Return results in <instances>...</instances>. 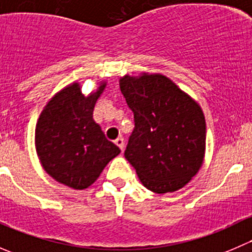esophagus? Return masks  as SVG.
I'll use <instances>...</instances> for the list:
<instances>
[{"label":"esophagus","mask_w":252,"mask_h":252,"mask_svg":"<svg viewBox=\"0 0 252 252\" xmlns=\"http://www.w3.org/2000/svg\"><path fill=\"white\" fill-rule=\"evenodd\" d=\"M114 144H116L117 146H118L119 149L122 150V151H123V150H124V139L122 138V136H119V138H117L116 140H114Z\"/></svg>","instance_id":"obj_1"}]
</instances>
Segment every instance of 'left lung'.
Listing matches in <instances>:
<instances>
[{"label":"left lung","mask_w":252,"mask_h":252,"mask_svg":"<svg viewBox=\"0 0 252 252\" xmlns=\"http://www.w3.org/2000/svg\"><path fill=\"white\" fill-rule=\"evenodd\" d=\"M119 85L135 124L124 157L151 191L183 188L204 161L206 122L200 106L164 75H126Z\"/></svg>","instance_id":"1"}]
</instances>
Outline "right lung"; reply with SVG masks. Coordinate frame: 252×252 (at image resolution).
I'll list each match as a JSON object with an SVG mask.
<instances>
[{
  "instance_id": "obj_1",
  "label": "right lung",
  "mask_w": 252,
  "mask_h": 252,
  "mask_svg": "<svg viewBox=\"0 0 252 252\" xmlns=\"http://www.w3.org/2000/svg\"><path fill=\"white\" fill-rule=\"evenodd\" d=\"M105 86L88 97L79 84L67 86L48 101L37 121L35 145L42 167L53 179L73 189L90 187L121 152L93 119Z\"/></svg>"
}]
</instances>
